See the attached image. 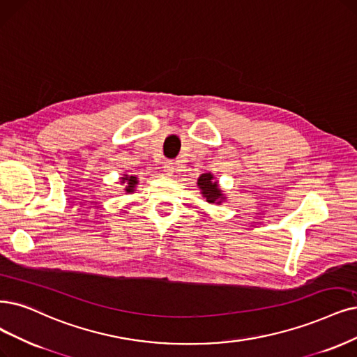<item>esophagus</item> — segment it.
I'll return each instance as SVG.
<instances>
[{"instance_id":"obj_1","label":"esophagus","mask_w":357,"mask_h":357,"mask_svg":"<svg viewBox=\"0 0 357 357\" xmlns=\"http://www.w3.org/2000/svg\"><path fill=\"white\" fill-rule=\"evenodd\" d=\"M175 163L174 162H170V160H167V162H165V165H163V172L166 175H172L175 172V166H174Z\"/></svg>"}]
</instances>
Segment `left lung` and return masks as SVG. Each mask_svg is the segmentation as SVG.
<instances>
[{"label":"left lung","mask_w":357,"mask_h":357,"mask_svg":"<svg viewBox=\"0 0 357 357\" xmlns=\"http://www.w3.org/2000/svg\"><path fill=\"white\" fill-rule=\"evenodd\" d=\"M197 185L202 190V194L203 197H206L207 203L220 204L225 200V195L222 194V190L219 188L218 182L213 179L212 174H203L199 181H197Z\"/></svg>","instance_id":"8db88e82"}]
</instances>
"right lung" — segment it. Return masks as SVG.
I'll return each instance as SVG.
<instances>
[{
    "instance_id": "add662e5",
    "label": "right lung",
    "mask_w": 357,
    "mask_h": 357,
    "mask_svg": "<svg viewBox=\"0 0 357 357\" xmlns=\"http://www.w3.org/2000/svg\"><path fill=\"white\" fill-rule=\"evenodd\" d=\"M125 182H126L125 191H126V192H134V191H135V185L138 183L137 176H129V175H125V178H122V183H125Z\"/></svg>"
}]
</instances>
